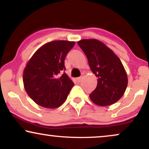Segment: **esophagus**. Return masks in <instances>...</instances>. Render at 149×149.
I'll return each instance as SVG.
<instances>
[{"instance_id": "esophagus-1", "label": "esophagus", "mask_w": 149, "mask_h": 149, "mask_svg": "<svg viewBox=\"0 0 149 149\" xmlns=\"http://www.w3.org/2000/svg\"><path fill=\"white\" fill-rule=\"evenodd\" d=\"M77 82H78V83L81 82V81H82V77H79V78H77Z\"/></svg>"}]
</instances>
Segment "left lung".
<instances>
[{"label": "left lung", "mask_w": 149, "mask_h": 149, "mask_svg": "<svg viewBox=\"0 0 149 149\" xmlns=\"http://www.w3.org/2000/svg\"><path fill=\"white\" fill-rule=\"evenodd\" d=\"M77 43L97 78L96 88L89 94L91 101L100 107L117 102L125 93L128 82L127 73L120 59L97 39H83Z\"/></svg>", "instance_id": "obj_1"}]
</instances>
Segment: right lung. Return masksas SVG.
Segmentation results:
<instances>
[{
    "label": "right lung",
    "instance_id": "obj_1",
    "mask_svg": "<svg viewBox=\"0 0 149 149\" xmlns=\"http://www.w3.org/2000/svg\"><path fill=\"white\" fill-rule=\"evenodd\" d=\"M75 42H49L38 49L24 68V89L34 102L42 107L55 109L66 100L74 86L66 73L64 60Z\"/></svg>",
    "mask_w": 149,
    "mask_h": 149
}]
</instances>
